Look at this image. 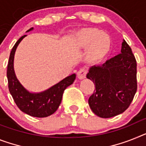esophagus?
<instances>
[{"instance_id": "esophagus-1", "label": "esophagus", "mask_w": 146, "mask_h": 146, "mask_svg": "<svg viewBox=\"0 0 146 146\" xmlns=\"http://www.w3.org/2000/svg\"><path fill=\"white\" fill-rule=\"evenodd\" d=\"M87 73H88V70L85 68H81L78 72H77V76L79 79H83L86 77Z\"/></svg>"}]
</instances>
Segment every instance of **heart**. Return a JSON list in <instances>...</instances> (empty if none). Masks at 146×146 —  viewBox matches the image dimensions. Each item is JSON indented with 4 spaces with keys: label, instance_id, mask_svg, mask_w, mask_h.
Returning a JSON list of instances; mask_svg holds the SVG:
<instances>
[{
    "label": "heart",
    "instance_id": "1",
    "mask_svg": "<svg viewBox=\"0 0 146 146\" xmlns=\"http://www.w3.org/2000/svg\"><path fill=\"white\" fill-rule=\"evenodd\" d=\"M76 43L80 48H88V58L95 61L107 54L111 47V39L103 31L96 28H88L79 32Z\"/></svg>",
    "mask_w": 146,
    "mask_h": 146
}]
</instances>
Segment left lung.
I'll return each mask as SVG.
<instances>
[{"instance_id":"left-lung-1","label":"left lung","mask_w":146,"mask_h":146,"mask_svg":"<svg viewBox=\"0 0 146 146\" xmlns=\"http://www.w3.org/2000/svg\"><path fill=\"white\" fill-rule=\"evenodd\" d=\"M87 78L96 87L88 100L92 111L102 118H111L124 112L131 103L137 89V61L125 41L120 54L102 66L90 68Z\"/></svg>"}]
</instances>
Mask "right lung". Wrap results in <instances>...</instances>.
Instances as JSON below:
<instances>
[{
    "instance_id": "obj_1",
    "label": "right lung",
    "mask_w": 146,
    "mask_h": 146,
    "mask_svg": "<svg viewBox=\"0 0 146 146\" xmlns=\"http://www.w3.org/2000/svg\"><path fill=\"white\" fill-rule=\"evenodd\" d=\"M33 29L30 28L27 32ZM27 35L21 37L12 49L7 65V79L9 90L16 105L27 114L35 117H46L56 112L62 100V95L66 88L72 84L76 79V74L64 79L48 90L39 94H32L26 90L17 79L15 74L13 62L17 46Z\"/></svg>"
}]
</instances>
